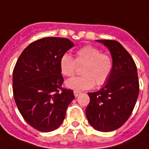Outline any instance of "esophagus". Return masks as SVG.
Instances as JSON below:
<instances>
[{
    "instance_id": "1",
    "label": "esophagus",
    "mask_w": 149,
    "mask_h": 149,
    "mask_svg": "<svg viewBox=\"0 0 149 149\" xmlns=\"http://www.w3.org/2000/svg\"><path fill=\"white\" fill-rule=\"evenodd\" d=\"M80 94H81V92H79V91H74V95L75 97L79 96V95H80Z\"/></svg>"
}]
</instances>
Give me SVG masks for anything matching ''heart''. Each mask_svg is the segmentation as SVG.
Instances as JSON below:
<instances>
[{"label": "heart", "instance_id": "obj_1", "mask_svg": "<svg viewBox=\"0 0 149 149\" xmlns=\"http://www.w3.org/2000/svg\"><path fill=\"white\" fill-rule=\"evenodd\" d=\"M83 65L81 74L66 82L68 88L76 90H88L95 84L100 86L105 84L111 74L113 66L112 57L92 45H86L78 49L74 59L70 54H62L59 60L61 73L65 77H72L76 73L78 66Z\"/></svg>", "mask_w": 149, "mask_h": 149}]
</instances>
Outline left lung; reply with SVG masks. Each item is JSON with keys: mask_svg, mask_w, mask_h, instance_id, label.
I'll use <instances>...</instances> for the list:
<instances>
[{"mask_svg": "<svg viewBox=\"0 0 149 149\" xmlns=\"http://www.w3.org/2000/svg\"><path fill=\"white\" fill-rule=\"evenodd\" d=\"M96 41L110 51L113 66L106 84L98 92L88 93L90 102L85 112L96 130L109 132L121 127L131 116L139 96V79L135 61L119 42Z\"/></svg>", "mask_w": 149, "mask_h": 149, "instance_id": "1", "label": "left lung"}]
</instances>
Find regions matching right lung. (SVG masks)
I'll return each instance as SVG.
<instances>
[{
	"label": "right lung",
	"instance_id": "obj_1",
	"mask_svg": "<svg viewBox=\"0 0 149 149\" xmlns=\"http://www.w3.org/2000/svg\"><path fill=\"white\" fill-rule=\"evenodd\" d=\"M73 46L66 38H42L30 44L15 64L14 100L24 120L37 131L56 130L74 98L72 90L61 87L59 68L61 56Z\"/></svg>",
	"mask_w": 149,
	"mask_h": 149
}]
</instances>
